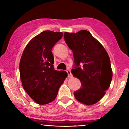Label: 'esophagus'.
I'll use <instances>...</instances> for the list:
<instances>
[{
    "label": "esophagus",
    "instance_id": "1",
    "mask_svg": "<svg viewBox=\"0 0 129 129\" xmlns=\"http://www.w3.org/2000/svg\"><path fill=\"white\" fill-rule=\"evenodd\" d=\"M67 73H68V77H72V75L71 72V71H70L69 69H68L67 71Z\"/></svg>",
    "mask_w": 129,
    "mask_h": 129
}]
</instances>
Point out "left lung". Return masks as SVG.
I'll return each instance as SVG.
<instances>
[{"label": "left lung", "mask_w": 129, "mask_h": 129, "mask_svg": "<svg viewBox=\"0 0 129 129\" xmlns=\"http://www.w3.org/2000/svg\"><path fill=\"white\" fill-rule=\"evenodd\" d=\"M64 39L73 51L76 65L72 73L81 82V88L74 93L75 97L86 105L95 104L105 94L112 81L113 73L108 53L86 30L77 33L65 32Z\"/></svg>", "instance_id": "1"}]
</instances>
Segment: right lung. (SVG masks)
<instances>
[{
	"mask_svg": "<svg viewBox=\"0 0 129 129\" xmlns=\"http://www.w3.org/2000/svg\"><path fill=\"white\" fill-rule=\"evenodd\" d=\"M62 35V32L51 30L41 32L27 44L21 57L19 69L22 86L39 105L54 101L68 76L67 72L54 69V57L51 51Z\"/></svg>",
	"mask_w": 129,
	"mask_h": 129,
	"instance_id": "right-lung-1",
	"label": "right lung"
}]
</instances>
